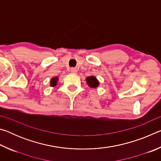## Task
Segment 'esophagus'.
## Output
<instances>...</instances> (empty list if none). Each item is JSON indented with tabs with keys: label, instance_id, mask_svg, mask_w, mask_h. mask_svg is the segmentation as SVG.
<instances>
[{
	"label": "esophagus",
	"instance_id": "esophagus-1",
	"mask_svg": "<svg viewBox=\"0 0 161 161\" xmlns=\"http://www.w3.org/2000/svg\"><path fill=\"white\" fill-rule=\"evenodd\" d=\"M71 72H72V74H77V69H76V68H72V69H71Z\"/></svg>",
	"mask_w": 161,
	"mask_h": 161
}]
</instances>
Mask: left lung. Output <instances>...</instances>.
<instances>
[{"mask_svg":"<svg viewBox=\"0 0 161 161\" xmlns=\"http://www.w3.org/2000/svg\"><path fill=\"white\" fill-rule=\"evenodd\" d=\"M86 81L88 85L92 87V88H97L99 85V81H98L97 79L94 76H90V77H87L86 79Z\"/></svg>","mask_w":161,"mask_h":161,"instance_id":"obj_1","label":"left lung"}]
</instances>
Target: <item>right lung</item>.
Instances as JSON below:
<instances>
[{
	"mask_svg": "<svg viewBox=\"0 0 161 161\" xmlns=\"http://www.w3.org/2000/svg\"><path fill=\"white\" fill-rule=\"evenodd\" d=\"M58 77L52 78L51 79V81H50V86H55L57 85V82H58Z\"/></svg>",
	"mask_w": 161,
	"mask_h": 161,
	"instance_id": "1",
	"label": "right lung"
}]
</instances>
